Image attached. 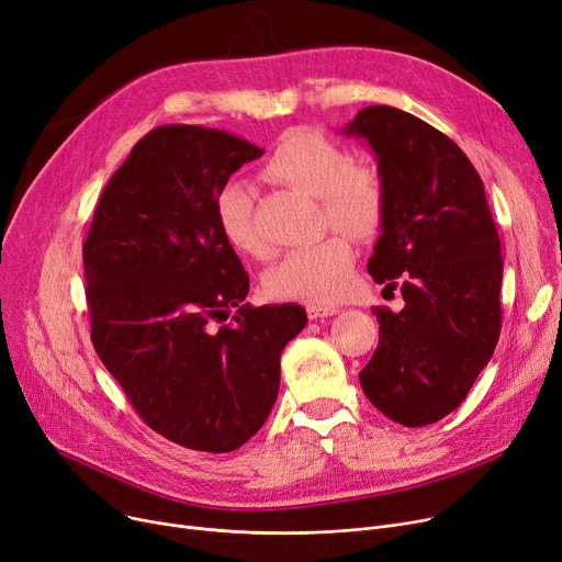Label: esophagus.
<instances>
[{"label": "esophagus", "instance_id": "1", "mask_svg": "<svg viewBox=\"0 0 562 562\" xmlns=\"http://www.w3.org/2000/svg\"><path fill=\"white\" fill-rule=\"evenodd\" d=\"M306 313L311 319H317V317H329V315H336L338 313V306H329V304H306Z\"/></svg>", "mask_w": 562, "mask_h": 562}]
</instances>
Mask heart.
Returning a JSON list of instances; mask_svg holds the SVG:
<instances>
[{
    "label": "heart",
    "instance_id": "1",
    "mask_svg": "<svg viewBox=\"0 0 562 562\" xmlns=\"http://www.w3.org/2000/svg\"><path fill=\"white\" fill-rule=\"evenodd\" d=\"M262 176L319 199L325 222L347 235L375 233L384 212V190L375 169L355 165L352 155L313 130H290L279 142ZM217 222L228 243L243 254L265 256L267 245L254 220L249 184L233 180L217 196ZM355 281V251L340 235L285 254L267 274V290L281 300L334 302Z\"/></svg>",
    "mask_w": 562,
    "mask_h": 562
}]
</instances>
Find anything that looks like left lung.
I'll return each instance as SVG.
<instances>
[{
  "instance_id": "1",
  "label": "left lung",
  "mask_w": 562,
  "mask_h": 562,
  "mask_svg": "<svg viewBox=\"0 0 562 562\" xmlns=\"http://www.w3.org/2000/svg\"><path fill=\"white\" fill-rule=\"evenodd\" d=\"M342 135L368 142L384 190L368 272L405 300L397 313L372 308L380 345L361 389L391 420L430 425L464 403L501 334L503 258L485 187L456 142L395 106H366Z\"/></svg>"
}]
</instances>
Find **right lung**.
I'll return each instance as SVG.
<instances>
[{
	"label": "right lung",
	"instance_id": "1",
	"mask_svg": "<svg viewBox=\"0 0 562 562\" xmlns=\"http://www.w3.org/2000/svg\"><path fill=\"white\" fill-rule=\"evenodd\" d=\"M262 153L224 130H150L102 190L82 249L100 361L150 430L192 450L228 452L260 430L283 347L306 327L297 304H245L249 274L217 222L231 173Z\"/></svg>",
	"mask_w": 562,
	"mask_h": 562
}]
</instances>
